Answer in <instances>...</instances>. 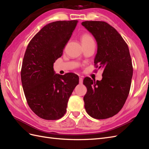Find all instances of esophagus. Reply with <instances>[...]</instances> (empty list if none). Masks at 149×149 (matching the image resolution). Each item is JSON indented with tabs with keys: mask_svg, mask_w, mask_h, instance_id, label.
<instances>
[{
	"mask_svg": "<svg viewBox=\"0 0 149 149\" xmlns=\"http://www.w3.org/2000/svg\"><path fill=\"white\" fill-rule=\"evenodd\" d=\"M83 81V78L81 77V76H79V82L80 84H82Z\"/></svg>",
	"mask_w": 149,
	"mask_h": 149,
	"instance_id": "34e87169",
	"label": "esophagus"
}]
</instances>
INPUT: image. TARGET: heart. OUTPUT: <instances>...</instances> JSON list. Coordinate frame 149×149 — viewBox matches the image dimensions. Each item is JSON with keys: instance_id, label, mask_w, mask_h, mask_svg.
Here are the masks:
<instances>
[{"instance_id": "1", "label": "heart", "mask_w": 149, "mask_h": 149, "mask_svg": "<svg viewBox=\"0 0 149 149\" xmlns=\"http://www.w3.org/2000/svg\"><path fill=\"white\" fill-rule=\"evenodd\" d=\"M81 42L82 43H93L94 42V39L92 37L91 35L89 33H83L81 36Z\"/></svg>"}]
</instances>
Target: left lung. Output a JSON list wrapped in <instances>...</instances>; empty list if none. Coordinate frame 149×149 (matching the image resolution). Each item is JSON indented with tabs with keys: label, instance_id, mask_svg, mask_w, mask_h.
<instances>
[{
	"label": "left lung",
	"instance_id": "left-lung-1",
	"mask_svg": "<svg viewBox=\"0 0 149 149\" xmlns=\"http://www.w3.org/2000/svg\"><path fill=\"white\" fill-rule=\"evenodd\" d=\"M81 24L97 43L94 66L103 68L101 81L89 77L83 80L87 88L84 107L94 119H107L121 110L129 95L133 74L129 49L118 31L106 22L85 21Z\"/></svg>",
	"mask_w": 149,
	"mask_h": 149
}]
</instances>
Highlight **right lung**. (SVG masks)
<instances>
[{
  "instance_id": "obj_1",
  "label": "right lung",
  "mask_w": 149,
  "mask_h": 149,
  "mask_svg": "<svg viewBox=\"0 0 149 149\" xmlns=\"http://www.w3.org/2000/svg\"><path fill=\"white\" fill-rule=\"evenodd\" d=\"M78 22L56 21L46 25L30 40L26 49L21 69L22 87L30 108L42 119L61 118L79 83L77 74L60 75L53 70V63L61 56Z\"/></svg>"
}]
</instances>
